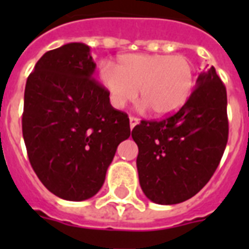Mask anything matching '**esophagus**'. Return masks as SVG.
Here are the masks:
<instances>
[{"mask_svg": "<svg viewBox=\"0 0 249 249\" xmlns=\"http://www.w3.org/2000/svg\"><path fill=\"white\" fill-rule=\"evenodd\" d=\"M129 121H130V128H134L140 123V119L136 116H129Z\"/></svg>", "mask_w": 249, "mask_h": 249, "instance_id": "esophagus-1", "label": "esophagus"}]
</instances>
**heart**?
I'll use <instances>...</instances> for the list:
<instances>
[{
    "mask_svg": "<svg viewBox=\"0 0 249 249\" xmlns=\"http://www.w3.org/2000/svg\"><path fill=\"white\" fill-rule=\"evenodd\" d=\"M101 80L116 108L140 97L143 108L158 116L176 112L185 105L193 91L195 72L185 55L126 54L116 62V68L103 64Z\"/></svg>",
    "mask_w": 249,
    "mask_h": 249,
    "instance_id": "b5f03b06",
    "label": "heart"
}]
</instances>
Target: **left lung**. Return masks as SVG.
Listing matches in <instances>:
<instances>
[{"label": "left lung", "instance_id": "obj_1", "mask_svg": "<svg viewBox=\"0 0 249 249\" xmlns=\"http://www.w3.org/2000/svg\"><path fill=\"white\" fill-rule=\"evenodd\" d=\"M226 108V88L211 67L200 72L195 89L177 112L134 126L140 185L150 200L178 204L208 183L228 143Z\"/></svg>", "mask_w": 249, "mask_h": 249}]
</instances>
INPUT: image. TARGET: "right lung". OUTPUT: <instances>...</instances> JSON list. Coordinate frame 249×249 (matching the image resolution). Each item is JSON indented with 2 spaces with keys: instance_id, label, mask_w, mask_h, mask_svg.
<instances>
[{
  "instance_id": "add662e5",
  "label": "right lung",
  "mask_w": 249,
  "mask_h": 249,
  "mask_svg": "<svg viewBox=\"0 0 249 249\" xmlns=\"http://www.w3.org/2000/svg\"><path fill=\"white\" fill-rule=\"evenodd\" d=\"M90 48L71 42L45 53L27 79L21 129L29 163L46 189L81 201L101 190L128 115L93 77Z\"/></svg>"
}]
</instances>
